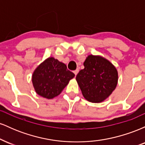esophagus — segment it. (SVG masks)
<instances>
[{
    "label": "esophagus",
    "mask_w": 145,
    "mask_h": 145,
    "mask_svg": "<svg viewBox=\"0 0 145 145\" xmlns=\"http://www.w3.org/2000/svg\"><path fill=\"white\" fill-rule=\"evenodd\" d=\"M78 71H79V69H76V70H74V74L76 75H76L78 74Z\"/></svg>",
    "instance_id": "1"
}]
</instances>
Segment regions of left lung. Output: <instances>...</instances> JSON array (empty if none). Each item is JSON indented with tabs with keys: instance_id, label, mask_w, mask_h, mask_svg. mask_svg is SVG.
<instances>
[{
	"instance_id": "8db88e82",
	"label": "left lung",
	"mask_w": 145,
	"mask_h": 145,
	"mask_svg": "<svg viewBox=\"0 0 145 145\" xmlns=\"http://www.w3.org/2000/svg\"><path fill=\"white\" fill-rule=\"evenodd\" d=\"M84 68L76 76V80L86 100L93 103L104 101L115 89L118 72L114 65L99 56L89 55Z\"/></svg>"
}]
</instances>
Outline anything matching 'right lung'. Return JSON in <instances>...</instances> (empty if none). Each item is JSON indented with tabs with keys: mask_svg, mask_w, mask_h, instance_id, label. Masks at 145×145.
Masks as SVG:
<instances>
[{
	"mask_svg": "<svg viewBox=\"0 0 145 145\" xmlns=\"http://www.w3.org/2000/svg\"><path fill=\"white\" fill-rule=\"evenodd\" d=\"M75 74L64 63L53 57L41 63L33 72L32 82L36 93L41 97L52 99L62 92Z\"/></svg>",
	"mask_w": 145,
	"mask_h": 145,
	"instance_id": "right-lung-1",
	"label": "right lung"
}]
</instances>
